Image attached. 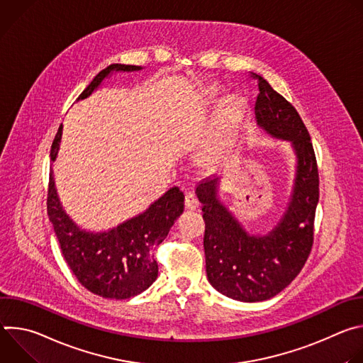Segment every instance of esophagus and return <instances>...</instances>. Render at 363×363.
Here are the masks:
<instances>
[{
	"mask_svg": "<svg viewBox=\"0 0 363 363\" xmlns=\"http://www.w3.org/2000/svg\"><path fill=\"white\" fill-rule=\"evenodd\" d=\"M185 208H186L188 211H196V210H199V202H198V199H196L191 192H188V194L185 195Z\"/></svg>",
	"mask_w": 363,
	"mask_h": 363,
	"instance_id": "1",
	"label": "esophagus"
}]
</instances>
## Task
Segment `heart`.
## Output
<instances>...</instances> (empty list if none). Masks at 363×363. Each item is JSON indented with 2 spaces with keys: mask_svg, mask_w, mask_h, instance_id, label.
<instances>
[{
  "mask_svg": "<svg viewBox=\"0 0 363 363\" xmlns=\"http://www.w3.org/2000/svg\"><path fill=\"white\" fill-rule=\"evenodd\" d=\"M218 90H211V96H217ZM244 112V101L238 96L228 97L221 106L220 115H218V125L217 132L213 135V138L205 145L202 150L201 160L205 164H216L224 158L228 149V136L233 132V129L238 125L241 116Z\"/></svg>",
  "mask_w": 363,
  "mask_h": 363,
  "instance_id": "heart-1",
  "label": "heart"
}]
</instances>
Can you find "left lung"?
Here are the masks:
<instances>
[{"label": "left lung", "mask_w": 363, "mask_h": 363, "mask_svg": "<svg viewBox=\"0 0 363 363\" xmlns=\"http://www.w3.org/2000/svg\"><path fill=\"white\" fill-rule=\"evenodd\" d=\"M258 77L257 126L286 140L296 155V174L286 210L266 234H250L218 195L217 177L195 194L205 221L206 277L221 294L245 303L263 301L286 289L303 269L313 244L319 174L313 145L296 109L267 80Z\"/></svg>", "instance_id": "left-lung-1"}]
</instances>
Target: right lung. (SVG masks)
Here are the masks:
<instances>
[{"mask_svg": "<svg viewBox=\"0 0 363 363\" xmlns=\"http://www.w3.org/2000/svg\"><path fill=\"white\" fill-rule=\"evenodd\" d=\"M143 67L111 65L101 70L82 91L77 100L89 97L113 73L139 72ZM63 125L51 146V162L60 149ZM184 213V194L169 188L147 208L105 231H89L77 225L63 208L53 169L50 172L47 214L53 224L65 260L82 286L105 298H129L145 291L158 277V263L152 250L168 235Z\"/></svg>", "mask_w": 363, "mask_h": 363, "instance_id": "1", "label": "right lung"}]
</instances>
